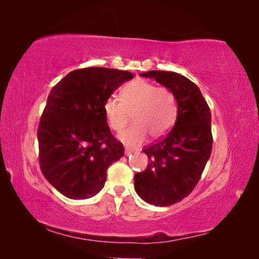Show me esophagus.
I'll list each match as a JSON object with an SVG mask.
<instances>
[{"label":"esophagus","instance_id":"obj_1","mask_svg":"<svg viewBox=\"0 0 259 259\" xmlns=\"http://www.w3.org/2000/svg\"><path fill=\"white\" fill-rule=\"evenodd\" d=\"M124 153H125V155H126V156H128V155H130V154H131V153H133V151H131V150H130V148H125V151H124Z\"/></svg>","mask_w":259,"mask_h":259}]
</instances>
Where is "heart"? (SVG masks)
<instances>
[{
    "instance_id": "b5f03b06",
    "label": "heart",
    "mask_w": 259,
    "mask_h": 259,
    "mask_svg": "<svg viewBox=\"0 0 259 259\" xmlns=\"http://www.w3.org/2000/svg\"><path fill=\"white\" fill-rule=\"evenodd\" d=\"M104 114L114 131L120 133L131 120L135 123L120 135L129 146H138L147 137L163 136L177 116V100L171 90L145 80H135L121 91V99L111 96L104 104Z\"/></svg>"
}]
</instances>
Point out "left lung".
<instances>
[{"label":"left lung","instance_id":"8db88e82","mask_svg":"<svg viewBox=\"0 0 259 259\" xmlns=\"http://www.w3.org/2000/svg\"><path fill=\"white\" fill-rule=\"evenodd\" d=\"M140 76L154 78L172 91L177 120L165 137L144 148L150 163L135 175L137 194L147 203L166 207L194 190L211 154V113L198 85L175 72L150 71Z\"/></svg>","mask_w":259,"mask_h":259}]
</instances>
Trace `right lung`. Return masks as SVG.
Wrapping results in <instances>:
<instances>
[{
	"mask_svg": "<svg viewBox=\"0 0 259 259\" xmlns=\"http://www.w3.org/2000/svg\"><path fill=\"white\" fill-rule=\"evenodd\" d=\"M134 74L120 69H75L52 88L37 129L43 176L66 198L98 194L113 162L124 155L112 135L104 104Z\"/></svg>",
	"mask_w": 259,
	"mask_h": 259,
	"instance_id": "obj_1",
	"label": "right lung"
}]
</instances>
